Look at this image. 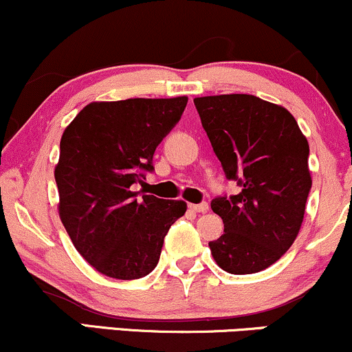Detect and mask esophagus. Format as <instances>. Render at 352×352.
Listing matches in <instances>:
<instances>
[{"label":"esophagus","instance_id":"1","mask_svg":"<svg viewBox=\"0 0 352 352\" xmlns=\"http://www.w3.org/2000/svg\"><path fill=\"white\" fill-rule=\"evenodd\" d=\"M190 210L195 213H205L208 210V204L207 201H201V204H192L190 205Z\"/></svg>","mask_w":352,"mask_h":352}]
</instances>
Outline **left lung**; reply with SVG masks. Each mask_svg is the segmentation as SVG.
Returning <instances> with one entry per match:
<instances>
[{"label":"left lung","instance_id":"8db88e82","mask_svg":"<svg viewBox=\"0 0 352 352\" xmlns=\"http://www.w3.org/2000/svg\"><path fill=\"white\" fill-rule=\"evenodd\" d=\"M201 125L238 195L218 197L212 210L223 235L210 241L213 260L232 274L272 266L300 233L311 190L309 145L285 107L250 94L195 98Z\"/></svg>","mask_w":352,"mask_h":352}]
</instances>
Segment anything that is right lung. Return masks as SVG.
Returning <instances> with one entry per match:
<instances>
[{"label": "right lung", "instance_id": "1", "mask_svg": "<svg viewBox=\"0 0 352 352\" xmlns=\"http://www.w3.org/2000/svg\"><path fill=\"white\" fill-rule=\"evenodd\" d=\"M188 98L87 104L60 137L54 179L59 217L76 250L99 273L137 280L159 263L184 200L139 197L153 152L179 122Z\"/></svg>", "mask_w": 352, "mask_h": 352}]
</instances>
